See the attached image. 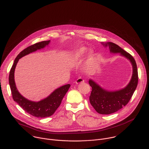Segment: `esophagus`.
I'll return each mask as SVG.
<instances>
[{"label":"esophagus","instance_id":"esophagus-1","mask_svg":"<svg viewBox=\"0 0 149 149\" xmlns=\"http://www.w3.org/2000/svg\"><path fill=\"white\" fill-rule=\"evenodd\" d=\"M84 82V79L82 78H78L77 80H76V81H75V83L77 84H81V83H82V82Z\"/></svg>","mask_w":149,"mask_h":149}]
</instances>
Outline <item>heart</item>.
<instances>
[{
  "label": "heart",
  "instance_id": "b5f03b06",
  "mask_svg": "<svg viewBox=\"0 0 149 149\" xmlns=\"http://www.w3.org/2000/svg\"><path fill=\"white\" fill-rule=\"evenodd\" d=\"M87 51V49L85 47H82L80 49H79L78 50H77L72 56L71 59L73 61H75V60H78L79 58H81L82 57H83L84 56V54H85V53ZM92 53H91L90 56H92Z\"/></svg>",
  "mask_w": 149,
  "mask_h": 149
}]
</instances>
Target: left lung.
Segmentation results:
<instances>
[{"mask_svg":"<svg viewBox=\"0 0 149 149\" xmlns=\"http://www.w3.org/2000/svg\"><path fill=\"white\" fill-rule=\"evenodd\" d=\"M104 45H109L111 52L120 53L122 56L129 59L133 67L132 77L129 84L118 91L109 92L102 89L93 81H89L92 88L89 96L91 105L99 114H110L121 109L128 103L138 85V72L136 61L129 53L113 42H108Z\"/></svg>","mask_w":149,"mask_h":149,"instance_id":"1","label":"left lung"}]
</instances>
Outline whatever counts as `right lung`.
Wrapping results in <instances>:
<instances>
[{
	"label": "right lung",
	"instance_id": "obj_1",
	"mask_svg": "<svg viewBox=\"0 0 149 149\" xmlns=\"http://www.w3.org/2000/svg\"><path fill=\"white\" fill-rule=\"evenodd\" d=\"M50 40L42 41L28 46L21 52L14 60L10 70L8 81L13 100L26 113L38 118H45L52 116L60 106L61 101L68 91L70 85L67 84L56 89L47 98L38 102H32L24 97L17 91L14 81V71L19 59L22 57L40 49L47 45Z\"/></svg>",
	"mask_w": 149,
	"mask_h": 149
}]
</instances>
